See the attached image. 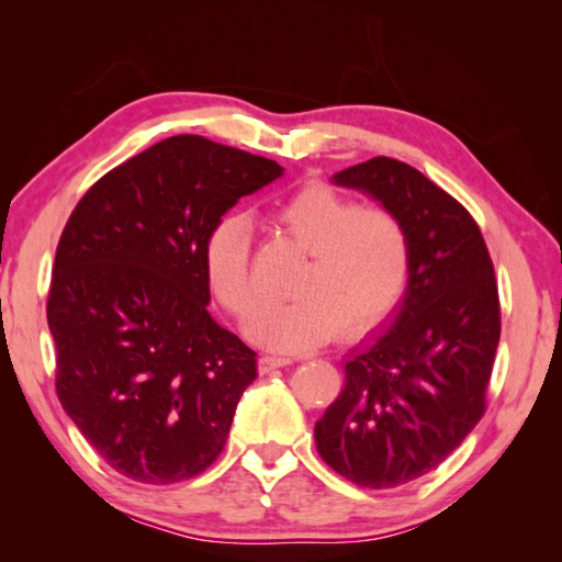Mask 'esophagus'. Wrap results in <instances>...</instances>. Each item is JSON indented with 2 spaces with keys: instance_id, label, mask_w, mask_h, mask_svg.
<instances>
[{
  "instance_id": "1",
  "label": "esophagus",
  "mask_w": 562,
  "mask_h": 562,
  "mask_svg": "<svg viewBox=\"0 0 562 562\" xmlns=\"http://www.w3.org/2000/svg\"><path fill=\"white\" fill-rule=\"evenodd\" d=\"M292 360H288V357H272V355H262L258 360V369L260 374H270L272 369H280V367H288Z\"/></svg>"
}]
</instances>
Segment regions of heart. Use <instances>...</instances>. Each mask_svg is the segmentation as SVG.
<instances>
[{
	"instance_id": "heart-1",
	"label": "heart",
	"mask_w": 562,
	"mask_h": 562,
	"mask_svg": "<svg viewBox=\"0 0 562 562\" xmlns=\"http://www.w3.org/2000/svg\"><path fill=\"white\" fill-rule=\"evenodd\" d=\"M270 224L308 256L292 304L258 306L246 330L274 352H302L336 338H360L384 321L405 292L411 241L386 207L364 205L326 183H306L270 207ZM207 288L226 312L244 316L250 288V226L226 214L202 244Z\"/></svg>"
}]
</instances>
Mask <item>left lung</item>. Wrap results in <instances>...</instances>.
<instances>
[{
	"mask_svg": "<svg viewBox=\"0 0 562 562\" xmlns=\"http://www.w3.org/2000/svg\"><path fill=\"white\" fill-rule=\"evenodd\" d=\"M403 222L408 288L396 312L345 360V386L316 423V449L362 487L429 473L485 413L499 296L479 224L413 166L374 157L333 176Z\"/></svg>",
	"mask_w": 562,
	"mask_h": 562,
	"instance_id": "8db88e82",
	"label": "left lung"
}]
</instances>
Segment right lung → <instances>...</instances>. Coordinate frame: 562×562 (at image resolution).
<instances>
[{"instance_id": "add662e5", "label": "right lung", "mask_w": 562, "mask_h": 562, "mask_svg": "<svg viewBox=\"0 0 562 562\" xmlns=\"http://www.w3.org/2000/svg\"><path fill=\"white\" fill-rule=\"evenodd\" d=\"M282 166L176 135L93 183L59 236L47 326L65 413L130 481L195 479L220 457L256 352L207 312L202 244Z\"/></svg>"}]
</instances>
